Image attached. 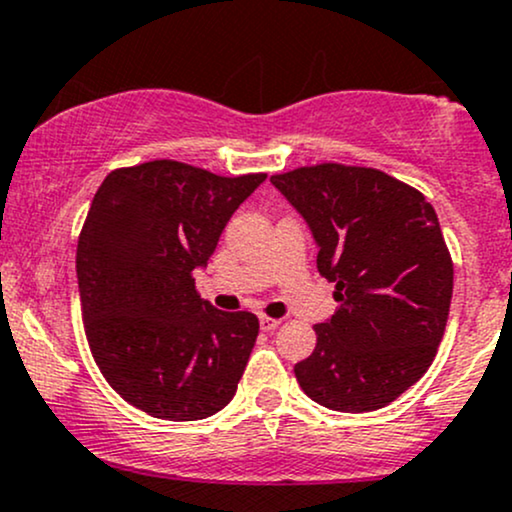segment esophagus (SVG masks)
<instances>
[{"instance_id":"esophagus-1","label":"esophagus","mask_w":512,"mask_h":512,"mask_svg":"<svg viewBox=\"0 0 512 512\" xmlns=\"http://www.w3.org/2000/svg\"><path fill=\"white\" fill-rule=\"evenodd\" d=\"M281 325V320H276V317H267V315H260V327L264 332H274L276 327Z\"/></svg>"}]
</instances>
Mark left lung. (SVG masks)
<instances>
[{
    "mask_svg": "<svg viewBox=\"0 0 512 512\" xmlns=\"http://www.w3.org/2000/svg\"><path fill=\"white\" fill-rule=\"evenodd\" d=\"M272 185L313 231L317 272L339 303L293 368L298 385L346 414L395 402L433 363L450 313L452 260L436 209L383 170L342 163L272 175Z\"/></svg>",
    "mask_w": 512,
    "mask_h": 512,
    "instance_id": "left-lung-1",
    "label": "left lung"
}]
</instances>
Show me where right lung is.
Wrapping results in <instances>:
<instances>
[{
	"label": "right lung",
	"mask_w": 512,
	"mask_h": 512,
	"mask_svg": "<svg viewBox=\"0 0 512 512\" xmlns=\"http://www.w3.org/2000/svg\"><path fill=\"white\" fill-rule=\"evenodd\" d=\"M264 178L163 158L98 187L76 248L81 315L103 378L132 407L197 421L236 395L260 322L199 298L195 269Z\"/></svg>",
	"instance_id": "obj_1"
}]
</instances>
